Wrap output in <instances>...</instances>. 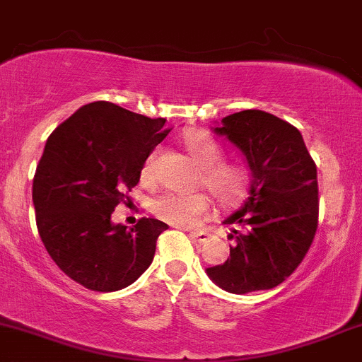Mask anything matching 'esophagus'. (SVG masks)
Wrapping results in <instances>:
<instances>
[{
  "label": "esophagus",
  "mask_w": 362,
  "mask_h": 362,
  "mask_svg": "<svg viewBox=\"0 0 362 362\" xmlns=\"http://www.w3.org/2000/svg\"><path fill=\"white\" fill-rule=\"evenodd\" d=\"M189 235L195 238L197 242H200V244H204V242H207L209 238H211V233H207V232H192Z\"/></svg>",
  "instance_id": "esophagus-1"
}]
</instances>
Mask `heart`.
Returning <instances> with one entry per match:
<instances>
[{"label":"heart","instance_id":"1","mask_svg":"<svg viewBox=\"0 0 362 362\" xmlns=\"http://www.w3.org/2000/svg\"><path fill=\"white\" fill-rule=\"evenodd\" d=\"M185 146L200 169V181L212 193L223 209L237 207L247 197L252 185L251 167L244 162H230L223 148L202 130H193L185 136ZM156 151L148 155L143 165V177L153 176ZM212 209L206 193L167 192L151 204V211L163 221L176 226H195L207 218Z\"/></svg>","mask_w":362,"mask_h":362}]
</instances>
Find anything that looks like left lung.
Wrapping results in <instances>:
<instances>
[{"label": "left lung", "mask_w": 362, "mask_h": 362, "mask_svg": "<svg viewBox=\"0 0 362 362\" xmlns=\"http://www.w3.org/2000/svg\"><path fill=\"white\" fill-rule=\"evenodd\" d=\"M214 132L244 153L252 185L242 207L225 219L235 238L230 258L207 275L228 293L272 289L296 270L314 242L317 167L300 130L267 111H238Z\"/></svg>", "instance_id": "obj_1"}]
</instances>
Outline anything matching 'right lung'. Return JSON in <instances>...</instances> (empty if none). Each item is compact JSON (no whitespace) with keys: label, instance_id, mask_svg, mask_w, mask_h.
Segmentation results:
<instances>
[{"label":"right lung","instance_id":"1","mask_svg":"<svg viewBox=\"0 0 362 362\" xmlns=\"http://www.w3.org/2000/svg\"><path fill=\"white\" fill-rule=\"evenodd\" d=\"M165 118H148L113 103L81 106L47 139L33 180L36 226L55 264L99 293L124 289L153 262L156 238L169 226L141 218L113 225L148 155L170 132Z\"/></svg>","mask_w":362,"mask_h":362}]
</instances>
